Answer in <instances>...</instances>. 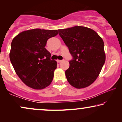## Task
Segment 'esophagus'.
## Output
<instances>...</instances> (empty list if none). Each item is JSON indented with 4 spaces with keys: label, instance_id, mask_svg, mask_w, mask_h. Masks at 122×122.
Masks as SVG:
<instances>
[{
    "label": "esophagus",
    "instance_id": "esophagus-1",
    "mask_svg": "<svg viewBox=\"0 0 122 122\" xmlns=\"http://www.w3.org/2000/svg\"><path fill=\"white\" fill-rule=\"evenodd\" d=\"M56 61H57V63H61L62 61L61 60H56Z\"/></svg>",
    "mask_w": 122,
    "mask_h": 122
}]
</instances>
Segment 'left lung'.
Returning <instances> with one entry per match:
<instances>
[{
	"mask_svg": "<svg viewBox=\"0 0 122 122\" xmlns=\"http://www.w3.org/2000/svg\"><path fill=\"white\" fill-rule=\"evenodd\" d=\"M58 31L73 57L66 71V79L77 89L87 87L99 76L106 61L102 38L93 29L82 26Z\"/></svg>",
	"mask_w": 122,
	"mask_h": 122,
	"instance_id": "obj_1",
	"label": "left lung"
}]
</instances>
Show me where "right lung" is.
Here are the masks:
<instances>
[{"label": "right lung", "mask_w": 122, "mask_h": 122, "mask_svg": "<svg viewBox=\"0 0 122 122\" xmlns=\"http://www.w3.org/2000/svg\"><path fill=\"white\" fill-rule=\"evenodd\" d=\"M57 30L34 29L20 33L13 38L9 53L15 71L26 86L43 89L53 81L57 63L50 59L51 54L45 48Z\"/></svg>", "instance_id": "1"}]
</instances>
